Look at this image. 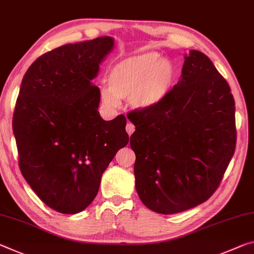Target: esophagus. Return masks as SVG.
<instances>
[{"label": "esophagus", "instance_id": "obj_1", "mask_svg": "<svg viewBox=\"0 0 254 254\" xmlns=\"http://www.w3.org/2000/svg\"><path fill=\"white\" fill-rule=\"evenodd\" d=\"M126 130H127V134L128 135H131L132 133H133L134 132V130H135V127H134V126L132 123H130V122H127V127H126Z\"/></svg>", "mask_w": 254, "mask_h": 254}]
</instances>
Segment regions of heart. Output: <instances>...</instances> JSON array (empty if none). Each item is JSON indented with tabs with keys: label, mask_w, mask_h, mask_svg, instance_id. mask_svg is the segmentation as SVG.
Wrapping results in <instances>:
<instances>
[{
	"label": "heart",
	"mask_w": 254,
	"mask_h": 254,
	"mask_svg": "<svg viewBox=\"0 0 254 254\" xmlns=\"http://www.w3.org/2000/svg\"><path fill=\"white\" fill-rule=\"evenodd\" d=\"M175 69L170 60L156 52L130 56L116 63L108 74V87L100 89V102L116 107L119 98H128L138 110H149L170 94Z\"/></svg>",
	"instance_id": "b5f03b06"
}]
</instances>
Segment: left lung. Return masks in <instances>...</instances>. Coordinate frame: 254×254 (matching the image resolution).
<instances>
[{"label": "left lung", "mask_w": 254, "mask_h": 254, "mask_svg": "<svg viewBox=\"0 0 254 254\" xmlns=\"http://www.w3.org/2000/svg\"><path fill=\"white\" fill-rule=\"evenodd\" d=\"M127 119L135 127L130 146L144 206L171 215L214 194L235 151V102L207 55L190 51L180 81L165 99L130 112Z\"/></svg>", "instance_id": "left-lung-1"}]
</instances>
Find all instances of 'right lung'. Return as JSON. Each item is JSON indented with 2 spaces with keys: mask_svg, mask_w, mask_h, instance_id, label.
Segmentation results:
<instances>
[{
  "mask_svg": "<svg viewBox=\"0 0 254 254\" xmlns=\"http://www.w3.org/2000/svg\"><path fill=\"white\" fill-rule=\"evenodd\" d=\"M113 47L108 36L66 44L39 56L23 75L12 121L19 167L39 199L61 214L89 206L128 142L126 116L100 118V90L92 84Z\"/></svg>",
  "mask_w": 254,
  "mask_h": 254,
  "instance_id": "1",
  "label": "right lung"
}]
</instances>
